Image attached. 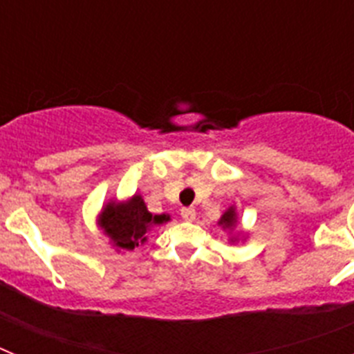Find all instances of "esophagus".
<instances>
[{
  "mask_svg": "<svg viewBox=\"0 0 354 354\" xmlns=\"http://www.w3.org/2000/svg\"><path fill=\"white\" fill-rule=\"evenodd\" d=\"M180 216H183V220L193 221L196 218L195 207H183L180 209Z\"/></svg>",
  "mask_w": 354,
  "mask_h": 354,
  "instance_id": "obj_1",
  "label": "esophagus"
}]
</instances>
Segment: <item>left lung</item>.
<instances>
[{"label": "left lung", "instance_id": "1", "mask_svg": "<svg viewBox=\"0 0 354 354\" xmlns=\"http://www.w3.org/2000/svg\"><path fill=\"white\" fill-rule=\"evenodd\" d=\"M236 223H237V214H236V209L234 207H228L227 211L223 212V216L220 218V221H218V225L223 228H227V230H230V228L236 227Z\"/></svg>", "mask_w": 354, "mask_h": 354}]
</instances>
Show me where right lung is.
Here are the masks:
<instances>
[{
	"label": "right lung",
	"instance_id": "add662e5",
	"mask_svg": "<svg viewBox=\"0 0 354 354\" xmlns=\"http://www.w3.org/2000/svg\"><path fill=\"white\" fill-rule=\"evenodd\" d=\"M168 214H152L140 195L126 202H108L99 214V227L117 250H134L147 241V232L156 225L167 223Z\"/></svg>",
	"mask_w": 354,
	"mask_h": 354
}]
</instances>
